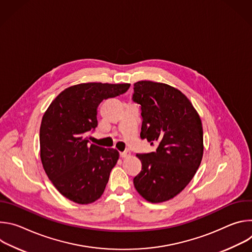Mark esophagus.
Segmentation results:
<instances>
[{
  "instance_id": "esophagus-1",
  "label": "esophagus",
  "mask_w": 252,
  "mask_h": 252,
  "mask_svg": "<svg viewBox=\"0 0 252 252\" xmlns=\"http://www.w3.org/2000/svg\"><path fill=\"white\" fill-rule=\"evenodd\" d=\"M128 157H130V153H129L128 151H126V152H124V153H121V158H128Z\"/></svg>"
}]
</instances>
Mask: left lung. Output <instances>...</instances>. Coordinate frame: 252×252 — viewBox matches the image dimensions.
Segmentation results:
<instances>
[{
	"mask_svg": "<svg viewBox=\"0 0 252 252\" xmlns=\"http://www.w3.org/2000/svg\"><path fill=\"white\" fill-rule=\"evenodd\" d=\"M133 86L132 99L141 106L140 137L158 145L153 153L136 155L142 168L133 185L149 202H164L186 189L200 165L201 120L179 90L152 81H139Z\"/></svg>",
	"mask_w": 252,
	"mask_h": 252,
	"instance_id": "1",
	"label": "left lung"
}]
</instances>
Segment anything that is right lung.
<instances>
[{"mask_svg": "<svg viewBox=\"0 0 252 252\" xmlns=\"http://www.w3.org/2000/svg\"><path fill=\"white\" fill-rule=\"evenodd\" d=\"M130 84L84 83L63 90L49 105L40 127V157L59 192L79 204L97 200L120 154L90 143L97 126L96 110L109 97L125 94Z\"/></svg>", "mask_w": 252, "mask_h": 252, "instance_id": "obj_1", "label": "right lung"}]
</instances>
